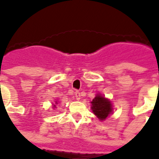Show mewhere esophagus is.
Instances as JSON below:
<instances>
[{"label":"esophagus","instance_id":"esophagus-1","mask_svg":"<svg viewBox=\"0 0 159 159\" xmlns=\"http://www.w3.org/2000/svg\"><path fill=\"white\" fill-rule=\"evenodd\" d=\"M75 97H76V100H80V93L79 91L75 92Z\"/></svg>","mask_w":159,"mask_h":159}]
</instances>
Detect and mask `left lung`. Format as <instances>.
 Listing matches in <instances>:
<instances>
[{
  "label": "left lung",
  "mask_w": 159,
  "mask_h": 159,
  "mask_svg": "<svg viewBox=\"0 0 159 159\" xmlns=\"http://www.w3.org/2000/svg\"><path fill=\"white\" fill-rule=\"evenodd\" d=\"M91 104L93 112L101 121L105 120L108 116L112 113L113 108L111 101L100 94L96 95L93 101L91 102Z\"/></svg>",
  "instance_id": "left-lung-1"
}]
</instances>
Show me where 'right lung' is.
I'll use <instances>...</instances> for the list:
<instances>
[{
  "instance_id": "right-lung-1",
  "label": "right lung",
  "mask_w": 159,
  "mask_h": 159,
  "mask_svg": "<svg viewBox=\"0 0 159 159\" xmlns=\"http://www.w3.org/2000/svg\"><path fill=\"white\" fill-rule=\"evenodd\" d=\"M54 107H56V105H54Z\"/></svg>"
}]
</instances>
